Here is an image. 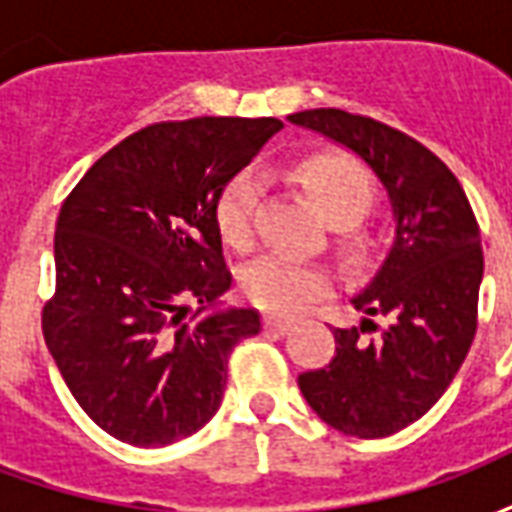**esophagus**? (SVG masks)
<instances>
[{"label":"esophagus","mask_w":512,"mask_h":512,"mask_svg":"<svg viewBox=\"0 0 512 512\" xmlns=\"http://www.w3.org/2000/svg\"><path fill=\"white\" fill-rule=\"evenodd\" d=\"M263 329H266V332L288 334L290 329H293V321H288V318H277V315H266V318H263Z\"/></svg>","instance_id":"34e87169"}]
</instances>
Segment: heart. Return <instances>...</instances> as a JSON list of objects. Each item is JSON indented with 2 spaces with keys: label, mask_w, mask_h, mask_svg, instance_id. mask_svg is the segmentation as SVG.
<instances>
[{
  "label": "heart",
  "mask_w": 512,
  "mask_h": 512,
  "mask_svg": "<svg viewBox=\"0 0 512 512\" xmlns=\"http://www.w3.org/2000/svg\"><path fill=\"white\" fill-rule=\"evenodd\" d=\"M299 180L310 191L321 213L337 227V241L348 255H362L367 235L359 224L376 205L378 183L373 172L343 153H318L299 164ZM263 197V183L255 169L238 172L224 186L216 216L224 238L238 249H249L255 241V213ZM332 277L318 263H301L282 255H266L244 271L246 299L260 310L277 315H296L312 301L329 293Z\"/></svg>",
  "instance_id": "heart-1"
}]
</instances>
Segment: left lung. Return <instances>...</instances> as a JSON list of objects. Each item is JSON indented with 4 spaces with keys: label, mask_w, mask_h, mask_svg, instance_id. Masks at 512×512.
Segmentation results:
<instances>
[{
    "label": "left lung",
    "mask_w": 512,
    "mask_h": 512,
    "mask_svg": "<svg viewBox=\"0 0 512 512\" xmlns=\"http://www.w3.org/2000/svg\"><path fill=\"white\" fill-rule=\"evenodd\" d=\"M288 120L354 150L392 205L395 244L373 282L351 299L365 318L334 329L332 362L299 376L301 395L326 425L384 439L428 414L472 348L483 282L480 227L447 164L403 131L343 109H307ZM365 331L379 337L365 341Z\"/></svg>",
    "instance_id": "obj_1"
}]
</instances>
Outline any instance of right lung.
Wrapping results in <instances>:
<instances>
[{
  "instance_id": "1",
  "label": "right lung",
  "mask_w": 512,
  "mask_h": 512,
  "mask_svg": "<svg viewBox=\"0 0 512 512\" xmlns=\"http://www.w3.org/2000/svg\"><path fill=\"white\" fill-rule=\"evenodd\" d=\"M279 128L277 117L153 123L62 202L43 337L76 403L117 441L167 447L222 406L227 359L260 315H202L233 282L216 205ZM191 300L201 310L189 316Z\"/></svg>"
}]
</instances>
